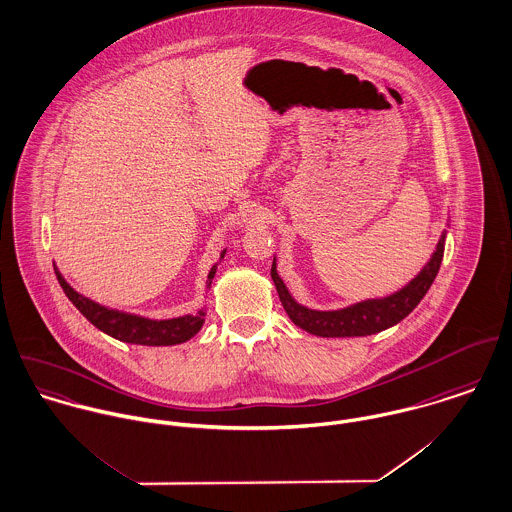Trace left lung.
I'll list each match as a JSON object with an SVG mask.
<instances>
[{"mask_svg": "<svg viewBox=\"0 0 512 512\" xmlns=\"http://www.w3.org/2000/svg\"><path fill=\"white\" fill-rule=\"evenodd\" d=\"M444 245H446V231L442 233L436 245V251L432 253L424 269L395 294L385 298H369L341 310H312L298 304L290 296L283 279L277 273V259L273 261L271 277L277 286L279 298L283 302L288 318L308 334H314L320 338L371 336L395 326L420 304V300L424 298V294L428 292V288L432 286L440 271V265L444 259Z\"/></svg>", "mask_w": 512, "mask_h": 512, "instance_id": "left-lung-1", "label": "left lung"}]
</instances>
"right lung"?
<instances>
[{"mask_svg":"<svg viewBox=\"0 0 512 512\" xmlns=\"http://www.w3.org/2000/svg\"><path fill=\"white\" fill-rule=\"evenodd\" d=\"M226 251L220 255V259H224ZM218 265H214L208 273V288L212 284V279L216 275ZM58 283L62 286L64 294L68 296V300L80 310V314L94 324L100 332L112 336L115 340L125 341V343H139V345H176V343H184V341L194 338L200 328L204 326V318H206V310H198L196 314H186L180 318H171V320H151V318H143L137 314H127V312H119L114 308L102 306L86 296H82L80 292H76L70 284L64 281V277L60 275L57 267Z\"/></svg>","mask_w":512,"mask_h":512,"instance_id":"right-lung-1","label":"right lung"}]
</instances>
